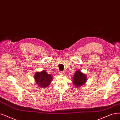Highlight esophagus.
Returning a JSON list of instances; mask_svg holds the SVG:
<instances>
[{
	"label": "esophagus",
	"instance_id": "esophagus-1",
	"mask_svg": "<svg viewBox=\"0 0 120 120\" xmlns=\"http://www.w3.org/2000/svg\"><path fill=\"white\" fill-rule=\"evenodd\" d=\"M59 75H63V74H64V73H63V72L60 71V72H59Z\"/></svg>",
	"mask_w": 120,
	"mask_h": 120
}]
</instances>
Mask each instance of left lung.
Listing matches in <instances>:
<instances>
[{
  "label": "left lung",
  "instance_id": "obj_1",
  "mask_svg": "<svg viewBox=\"0 0 120 120\" xmlns=\"http://www.w3.org/2000/svg\"><path fill=\"white\" fill-rule=\"evenodd\" d=\"M73 82L75 86L77 87H80L83 85L86 81V75L82 73L79 70L76 71L73 76Z\"/></svg>",
  "mask_w": 120,
  "mask_h": 120
}]
</instances>
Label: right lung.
Masks as SVG:
<instances>
[{
    "label": "right lung",
    "instance_id": "right-lung-1",
    "mask_svg": "<svg viewBox=\"0 0 120 120\" xmlns=\"http://www.w3.org/2000/svg\"><path fill=\"white\" fill-rule=\"evenodd\" d=\"M34 78L37 85L40 87L44 88L49 85L52 79V76L47 74L45 71L43 70L42 72L35 73Z\"/></svg>",
    "mask_w": 120,
    "mask_h": 120
}]
</instances>
